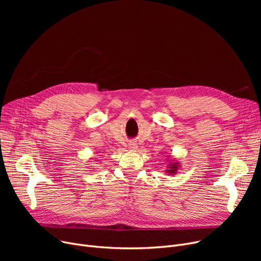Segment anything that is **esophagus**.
<instances>
[{
  "mask_svg": "<svg viewBox=\"0 0 261 261\" xmlns=\"http://www.w3.org/2000/svg\"><path fill=\"white\" fill-rule=\"evenodd\" d=\"M129 148H130L131 150H136V149H138V144H136L135 142H131V143L129 144Z\"/></svg>",
  "mask_w": 261,
  "mask_h": 261,
  "instance_id": "34e87169",
  "label": "esophagus"
}]
</instances>
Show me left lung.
Masks as SVG:
<instances>
[{
    "label": "left lung",
    "instance_id": "1",
    "mask_svg": "<svg viewBox=\"0 0 261 261\" xmlns=\"http://www.w3.org/2000/svg\"><path fill=\"white\" fill-rule=\"evenodd\" d=\"M167 168L165 170V172L169 175H174L176 174L177 170H179V168H181V165H180V162L175 160V159H168L167 161Z\"/></svg>",
    "mask_w": 261,
    "mask_h": 261
}]
</instances>
